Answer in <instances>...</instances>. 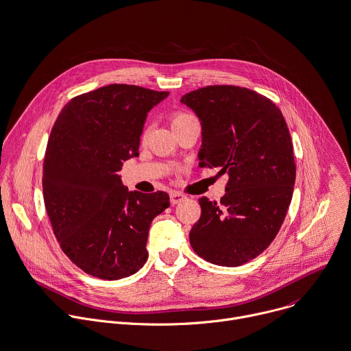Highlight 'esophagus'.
Masks as SVG:
<instances>
[{"label":"esophagus","mask_w":351,"mask_h":351,"mask_svg":"<svg viewBox=\"0 0 351 351\" xmlns=\"http://www.w3.org/2000/svg\"><path fill=\"white\" fill-rule=\"evenodd\" d=\"M169 197H171V204H172V205L180 204V202H183V201L186 199V195L182 194V193H179V191H172Z\"/></svg>","instance_id":"obj_1"}]
</instances>
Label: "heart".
Here are the masks:
<instances>
[{"mask_svg": "<svg viewBox=\"0 0 351 351\" xmlns=\"http://www.w3.org/2000/svg\"><path fill=\"white\" fill-rule=\"evenodd\" d=\"M191 116L190 114H187V113H184V112H173L171 116H169V124H171V127H172V130L175 128V127H178L180 123H183V121H186L187 119H190ZM146 136V131H143L142 132V139Z\"/></svg>", "mask_w": 351, "mask_h": 351, "instance_id": "b5f03b06", "label": "heart"}]
</instances>
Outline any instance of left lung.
<instances>
[{
  "instance_id": "left-lung-1",
  "label": "left lung",
  "mask_w": 351,
  "mask_h": 351,
  "mask_svg": "<svg viewBox=\"0 0 351 351\" xmlns=\"http://www.w3.org/2000/svg\"><path fill=\"white\" fill-rule=\"evenodd\" d=\"M180 101L202 125L199 167L230 176L220 202L198 199L190 245L215 265H243L276 238L293 198L297 168L287 123L269 98L246 87L206 86Z\"/></svg>"
}]
</instances>
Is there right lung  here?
<instances>
[{
  "label": "right lung",
  "instance_id": "right-lung-1",
  "mask_svg": "<svg viewBox=\"0 0 351 351\" xmlns=\"http://www.w3.org/2000/svg\"><path fill=\"white\" fill-rule=\"evenodd\" d=\"M168 94L114 83L73 97L54 121L43 160L45 208L61 250L87 275L119 280L147 260L150 224L169 195L128 191L117 172L138 157L147 112Z\"/></svg>",
  "mask_w": 351,
  "mask_h": 351
}]
</instances>
